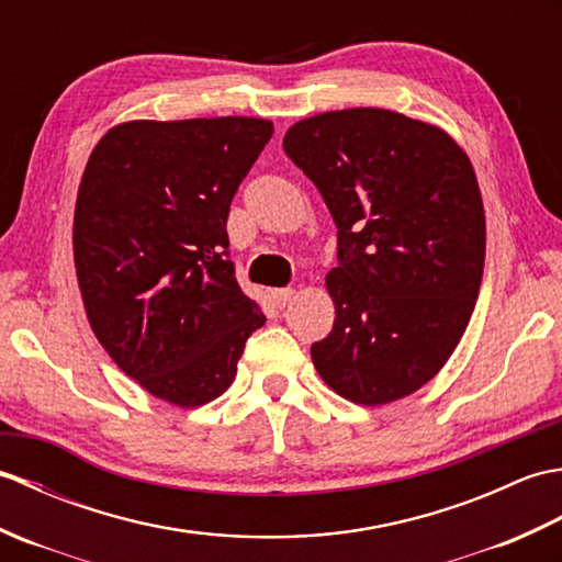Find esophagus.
<instances>
[{
  "mask_svg": "<svg viewBox=\"0 0 562 562\" xmlns=\"http://www.w3.org/2000/svg\"><path fill=\"white\" fill-rule=\"evenodd\" d=\"M272 300H274V306H278V308L290 306V304H292V300H294V290H292V288L272 290Z\"/></svg>",
  "mask_w": 562,
  "mask_h": 562,
  "instance_id": "esophagus-1",
  "label": "esophagus"
}]
</instances>
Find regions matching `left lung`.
<instances>
[{"mask_svg": "<svg viewBox=\"0 0 562 562\" xmlns=\"http://www.w3.org/2000/svg\"><path fill=\"white\" fill-rule=\"evenodd\" d=\"M288 157L338 226L336 304L312 345L321 379L360 405L425 386L463 336L485 266V212L471 159L445 130L384 109L294 123Z\"/></svg>", "mask_w": 562, "mask_h": 562, "instance_id": "obj_1", "label": "left lung"}]
</instances>
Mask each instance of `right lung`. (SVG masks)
<instances>
[{
    "label": "right lung",
    "instance_id": "obj_1",
    "mask_svg": "<svg viewBox=\"0 0 562 562\" xmlns=\"http://www.w3.org/2000/svg\"><path fill=\"white\" fill-rule=\"evenodd\" d=\"M272 137L262 117L130 121L83 169L75 268L93 336L137 384L178 408L232 386L266 324L238 288L226 217Z\"/></svg>",
    "mask_w": 562,
    "mask_h": 562
}]
</instances>
